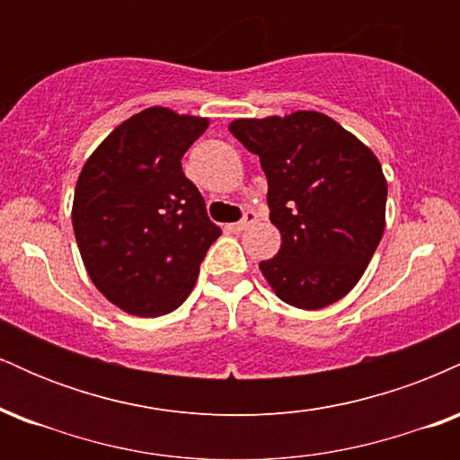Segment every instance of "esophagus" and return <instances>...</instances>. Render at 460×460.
Returning a JSON list of instances; mask_svg holds the SVG:
<instances>
[{
  "mask_svg": "<svg viewBox=\"0 0 460 460\" xmlns=\"http://www.w3.org/2000/svg\"><path fill=\"white\" fill-rule=\"evenodd\" d=\"M255 223H257V214L255 212H246L244 218H242L240 223H235L234 226H235L237 231H244V229H248V226H252Z\"/></svg>",
  "mask_w": 460,
  "mask_h": 460,
  "instance_id": "34e87169",
  "label": "esophagus"
}]
</instances>
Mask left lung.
I'll use <instances>...</instances> for the list:
<instances>
[{
  "label": "left lung",
  "instance_id": "obj_1",
  "mask_svg": "<svg viewBox=\"0 0 460 460\" xmlns=\"http://www.w3.org/2000/svg\"><path fill=\"white\" fill-rule=\"evenodd\" d=\"M260 155L281 248L260 270L283 303L315 311L344 298L385 231L387 179L378 157L331 116L298 110L229 125Z\"/></svg>",
  "mask_w": 460,
  "mask_h": 460
}]
</instances>
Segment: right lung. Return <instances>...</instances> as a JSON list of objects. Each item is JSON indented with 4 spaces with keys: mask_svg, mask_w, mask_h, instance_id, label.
<instances>
[{
    "mask_svg": "<svg viewBox=\"0 0 460 460\" xmlns=\"http://www.w3.org/2000/svg\"><path fill=\"white\" fill-rule=\"evenodd\" d=\"M209 119L146 108L105 138L79 172L73 231L94 288L125 314L175 311L223 234L181 171Z\"/></svg>",
    "mask_w": 460,
    "mask_h": 460,
    "instance_id": "add662e5",
    "label": "right lung"
}]
</instances>
